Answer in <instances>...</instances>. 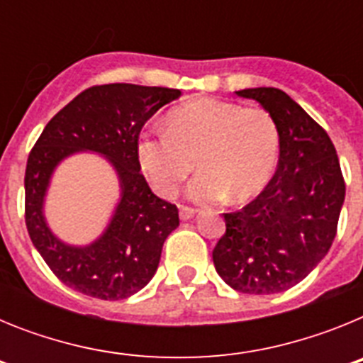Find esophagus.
Returning a JSON list of instances; mask_svg holds the SVG:
<instances>
[{
	"label": "esophagus",
	"mask_w": 363,
	"mask_h": 363,
	"mask_svg": "<svg viewBox=\"0 0 363 363\" xmlns=\"http://www.w3.org/2000/svg\"><path fill=\"white\" fill-rule=\"evenodd\" d=\"M194 214H196V209L187 207V205H179V218H182V220H191Z\"/></svg>",
	"instance_id": "obj_1"
}]
</instances>
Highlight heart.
Wrapping results in <instances>:
<instances>
[{"label":"heart","mask_w":363,"mask_h":363,"mask_svg":"<svg viewBox=\"0 0 363 363\" xmlns=\"http://www.w3.org/2000/svg\"><path fill=\"white\" fill-rule=\"evenodd\" d=\"M277 121L259 107L201 98L172 108L167 130L143 133L138 160L162 196H172L194 169L187 189L196 201H247L264 191L278 162Z\"/></svg>","instance_id":"1"}]
</instances>
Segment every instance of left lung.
<instances>
[{
  "label": "left lung",
  "instance_id": "left-lung-1",
  "mask_svg": "<svg viewBox=\"0 0 363 363\" xmlns=\"http://www.w3.org/2000/svg\"><path fill=\"white\" fill-rule=\"evenodd\" d=\"M236 94L256 99L277 121L280 158L251 203L223 214L225 234L213 262L240 293H281L300 284L331 249L345 182L331 138L293 98L274 86Z\"/></svg>",
  "mask_w": 363,
  "mask_h": 363
}]
</instances>
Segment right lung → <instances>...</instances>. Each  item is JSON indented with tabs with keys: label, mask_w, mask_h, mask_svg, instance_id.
<instances>
[{
	"label": "right lung",
	"mask_w": 363,
	"mask_h": 363,
	"mask_svg": "<svg viewBox=\"0 0 363 363\" xmlns=\"http://www.w3.org/2000/svg\"><path fill=\"white\" fill-rule=\"evenodd\" d=\"M179 96L182 91L167 86L94 85L57 112L32 147L25 171V223L45 264L70 289L99 300H123L154 277L163 242L179 225V216L178 207L156 196L140 172L138 140L154 112ZM79 150L107 155L122 187L108 230L86 247L60 242L43 216L53 169Z\"/></svg>",
	"instance_id": "1"
}]
</instances>
